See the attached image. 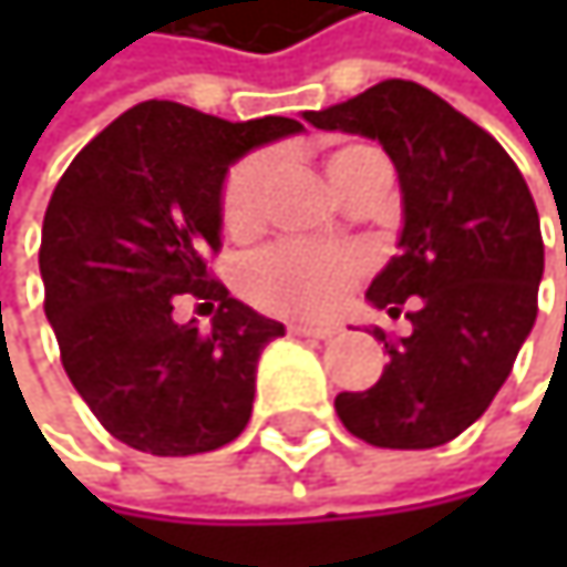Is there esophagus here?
Listing matches in <instances>:
<instances>
[{
  "instance_id": "obj_1",
  "label": "esophagus",
  "mask_w": 567,
  "mask_h": 567,
  "mask_svg": "<svg viewBox=\"0 0 567 567\" xmlns=\"http://www.w3.org/2000/svg\"><path fill=\"white\" fill-rule=\"evenodd\" d=\"M288 331L298 334V338H318V341H324V338H331L338 328H334V324H301V321H291Z\"/></svg>"
}]
</instances>
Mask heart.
Wrapping results in <instances>:
<instances>
[{
    "label": "heart",
    "mask_w": 567,
    "mask_h": 567,
    "mask_svg": "<svg viewBox=\"0 0 567 567\" xmlns=\"http://www.w3.org/2000/svg\"><path fill=\"white\" fill-rule=\"evenodd\" d=\"M358 147H341L328 157L331 167ZM276 176V164L266 154H256L243 161L226 176L223 186V226L233 236H249L266 219V199ZM361 276V259L354 252L338 249H318L305 243H279L266 252H259L246 272L243 285L246 295L276 315L295 318H321L341 305L348 288Z\"/></svg>",
    "instance_id": "b5f03b06"
}]
</instances>
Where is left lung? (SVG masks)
<instances>
[{
    "instance_id": "8db88e82",
    "label": "left lung",
    "mask_w": 567,
    "mask_h": 567,
    "mask_svg": "<svg viewBox=\"0 0 567 567\" xmlns=\"http://www.w3.org/2000/svg\"><path fill=\"white\" fill-rule=\"evenodd\" d=\"M305 121L378 141L394 161L403 226L368 301L400 315L416 298L406 338L374 328L391 354L381 381L338 394L334 410L371 446H443L486 413L535 324V199L499 141L416 81H381Z\"/></svg>"
}]
</instances>
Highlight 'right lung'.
Segmentation results:
<instances>
[{"label": "right lung", "mask_w": 567, "mask_h": 567, "mask_svg": "<svg viewBox=\"0 0 567 567\" xmlns=\"http://www.w3.org/2000/svg\"><path fill=\"white\" fill-rule=\"evenodd\" d=\"M291 117L223 121L144 101L64 171L45 209L39 269L61 364L101 426L154 456L233 443L256 396L259 354L285 324L209 279L223 183L256 147L301 134ZM217 305L214 331L176 326V293Z\"/></svg>", "instance_id": "obj_1"}]
</instances>
